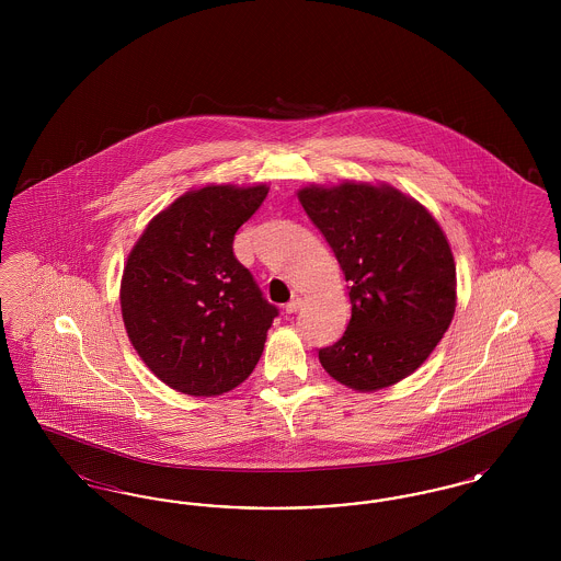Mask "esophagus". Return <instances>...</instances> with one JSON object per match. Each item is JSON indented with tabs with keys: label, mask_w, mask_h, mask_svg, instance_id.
<instances>
[{
	"label": "esophagus",
	"mask_w": 561,
	"mask_h": 561,
	"mask_svg": "<svg viewBox=\"0 0 561 561\" xmlns=\"http://www.w3.org/2000/svg\"><path fill=\"white\" fill-rule=\"evenodd\" d=\"M300 307H302V298L294 296L293 300L286 305V313H296Z\"/></svg>",
	"instance_id": "1"
}]
</instances>
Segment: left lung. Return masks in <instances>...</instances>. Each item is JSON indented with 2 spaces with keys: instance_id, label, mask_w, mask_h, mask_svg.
I'll return each mask as SVG.
<instances>
[{
  "instance_id": "8db88e82",
  "label": "left lung",
  "mask_w": 561,
  "mask_h": 561,
  "mask_svg": "<svg viewBox=\"0 0 561 561\" xmlns=\"http://www.w3.org/2000/svg\"><path fill=\"white\" fill-rule=\"evenodd\" d=\"M348 282L351 320L320 348L323 370L359 393L391 387L423 366L450 328L456 265L439 222L387 183L298 188Z\"/></svg>"
}]
</instances>
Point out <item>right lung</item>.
<instances>
[{
	"label": "right lung",
	"mask_w": 561,
	"mask_h": 561,
	"mask_svg": "<svg viewBox=\"0 0 561 561\" xmlns=\"http://www.w3.org/2000/svg\"><path fill=\"white\" fill-rule=\"evenodd\" d=\"M267 185H206L156 214L134 243L119 288L128 339L170 389L213 398L259 364L277 318L233 254Z\"/></svg>",
	"instance_id": "obj_1"
}]
</instances>
